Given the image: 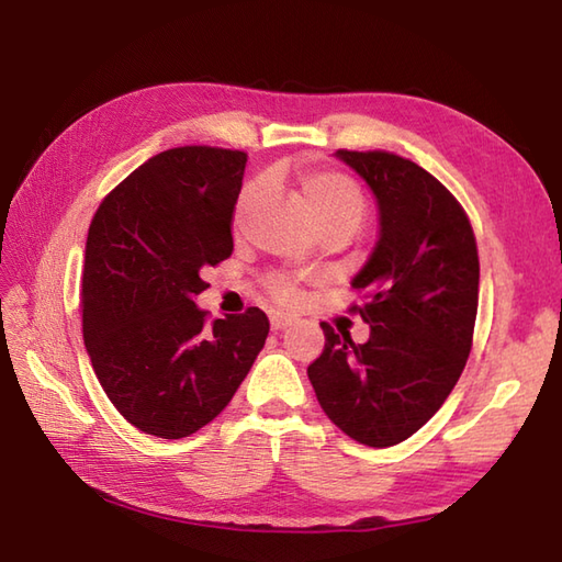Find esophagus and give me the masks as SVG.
Returning a JSON list of instances; mask_svg holds the SVG:
<instances>
[{"label":"esophagus","instance_id":"obj_1","mask_svg":"<svg viewBox=\"0 0 562 562\" xmlns=\"http://www.w3.org/2000/svg\"><path fill=\"white\" fill-rule=\"evenodd\" d=\"M292 322H294V318H292L290 314H282V312H274V314L270 316V326L274 328V331H282V328L292 326Z\"/></svg>","mask_w":562,"mask_h":562}]
</instances>
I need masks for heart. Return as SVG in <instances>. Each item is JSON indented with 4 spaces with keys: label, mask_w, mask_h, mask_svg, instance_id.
Masks as SVG:
<instances>
[{
    "label": "heart",
    "mask_w": 562,
    "mask_h": 562,
    "mask_svg": "<svg viewBox=\"0 0 562 562\" xmlns=\"http://www.w3.org/2000/svg\"><path fill=\"white\" fill-rule=\"evenodd\" d=\"M258 190H260L258 182L246 187L238 202V216L246 212L252 200H256ZM302 194H304V204L312 214V222L318 231L346 228L353 234L356 228H360L362 218H366V212H368L366 196H362V192L358 190V184L350 178H346L344 172H336V170L306 172L302 178ZM272 294L278 296L280 302L288 304L296 296V288L292 282H278L272 288Z\"/></svg>",
    "instance_id": "heart-1"
}]
</instances>
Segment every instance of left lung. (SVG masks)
<instances>
[{
    "mask_svg": "<svg viewBox=\"0 0 562 562\" xmlns=\"http://www.w3.org/2000/svg\"><path fill=\"white\" fill-rule=\"evenodd\" d=\"M378 200L380 236L350 288L366 344L322 324L306 375L328 419L370 448L402 443L441 409L465 368L480 260L463 206L419 165L384 150H336Z\"/></svg>",
    "mask_w": 562,
    "mask_h": 562,
    "instance_id": "obj_1",
    "label": "left lung"
}]
</instances>
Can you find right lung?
<instances>
[{
	"mask_svg": "<svg viewBox=\"0 0 562 562\" xmlns=\"http://www.w3.org/2000/svg\"><path fill=\"white\" fill-rule=\"evenodd\" d=\"M246 153L162 150L104 196L90 224L82 336L106 397L138 431L184 438L234 397L270 322L250 306L206 322L204 272L234 252Z\"/></svg>",
	"mask_w": 562,
	"mask_h": 562,
	"instance_id": "right-lung-1",
	"label": "right lung"
}]
</instances>
